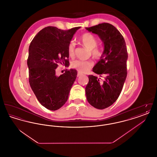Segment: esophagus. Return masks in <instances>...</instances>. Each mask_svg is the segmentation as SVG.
Here are the masks:
<instances>
[{
  "instance_id": "esophagus-1",
  "label": "esophagus",
  "mask_w": 157,
  "mask_h": 157,
  "mask_svg": "<svg viewBox=\"0 0 157 157\" xmlns=\"http://www.w3.org/2000/svg\"><path fill=\"white\" fill-rule=\"evenodd\" d=\"M81 75H82V74H81V72H78V74H77V76H78V77H79V76H80Z\"/></svg>"
}]
</instances>
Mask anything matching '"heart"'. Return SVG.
<instances>
[{"label": "heart", "mask_w": 157, "mask_h": 157, "mask_svg": "<svg viewBox=\"0 0 157 157\" xmlns=\"http://www.w3.org/2000/svg\"><path fill=\"white\" fill-rule=\"evenodd\" d=\"M79 40L82 45L90 49V52L94 58L99 59L103 55L102 50L97 46L98 40L96 37L90 32H85L79 37ZM75 44L71 41L67 45V54L69 57L74 58L75 55ZM94 65L91 60H75L71 63V67L79 72L85 73L88 72Z\"/></svg>", "instance_id": "b5f03b06"}]
</instances>
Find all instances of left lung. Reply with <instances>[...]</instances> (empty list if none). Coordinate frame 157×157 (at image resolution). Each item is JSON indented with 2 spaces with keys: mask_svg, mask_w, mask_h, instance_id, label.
Wrapping results in <instances>:
<instances>
[{
  "mask_svg": "<svg viewBox=\"0 0 157 157\" xmlns=\"http://www.w3.org/2000/svg\"><path fill=\"white\" fill-rule=\"evenodd\" d=\"M86 29L97 34L104 45L103 55L92 71L100 76H105V79L101 81L97 76L89 75L85 88L88 102L95 108L103 109L117 100L125 81L127 46L120 31L110 23H102Z\"/></svg>",
  "mask_w": 157,
  "mask_h": 157,
  "instance_id": "left-lung-1",
  "label": "left lung"
}]
</instances>
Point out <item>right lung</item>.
<instances>
[{"mask_svg":"<svg viewBox=\"0 0 157 157\" xmlns=\"http://www.w3.org/2000/svg\"><path fill=\"white\" fill-rule=\"evenodd\" d=\"M80 27L64 30L48 26L33 39L29 48L28 66L30 87L38 101L48 109L56 111L66 103L77 71L65 70L58 76V63L68 66L67 47Z\"/></svg>","mask_w":157,"mask_h":157,"instance_id":"obj_1","label":"right lung"}]
</instances>
